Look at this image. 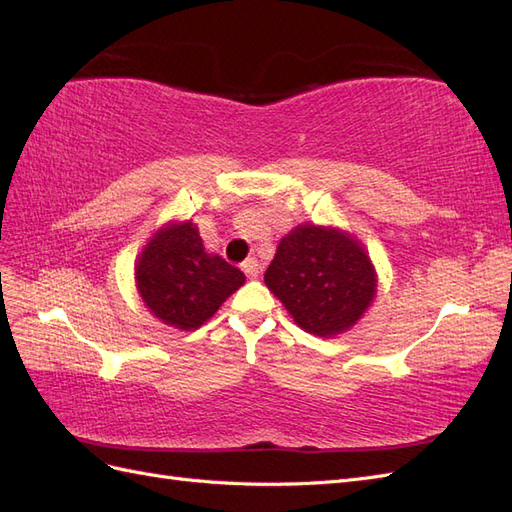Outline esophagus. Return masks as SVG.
<instances>
[{
	"mask_svg": "<svg viewBox=\"0 0 512 512\" xmlns=\"http://www.w3.org/2000/svg\"><path fill=\"white\" fill-rule=\"evenodd\" d=\"M241 271H243L247 277H250V280H256L258 273H260V265H258V260H256V258L245 260L243 265H241Z\"/></svg>",
	"mask_w": 512,
	"mask_h": 512,
	"instance_id": "obj_1",
	"label": "esophagus"
}]
</instances>
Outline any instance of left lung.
Returning a JSON list of instances; mask_svg holds the SVG:
<instances>
[{"mask_svg": "<svg viewBox=\"0 0 512 512\" xmlns=\"http://www.w3.org/2000/svg\"><path fill=\"white\" fill-rule=\"evenodd\" d=\"M265 284L303 331L335 337L374 303L378 273L350 232L307 222L282 237Z\"/></svg>", "mask_w": 512, "mask_h": 512, "instance_id": "left-lung-1", "label": "left lung"}]
</instances>
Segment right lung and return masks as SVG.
Returning <instances> with one entry per match:
<instances>
[{
    "mask_svg": "<svg viewBox=\"0 0 512 512\" xmlns=\"http://www.w3.org/2000/svg\"><path fill=\"white\" fill-rule=\"evenodd\" d=\"M134 284L149 312L179 331H194L218 312L245 275L205 250L192 220L168 222L138 254Z\"/></svg>",
    "mask_w": 512,
    "mask_h": 512,
    "instance_id": "1",
    "label": "right lung"
}]
</instances>
